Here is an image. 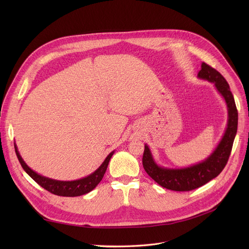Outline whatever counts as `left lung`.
I'll use <instances>...</instances> for the list:
<instances>
[{"label": "left lung", "instance_id": "8db88e82", "mask_svg": "<svg viewBox=\"0 0 249 249\" xmlns=\"http://www.w3.org/2000/svg\"><path fill=\"white\" fill-rule=\"evenodd\" d=\"M198 77L213 83L218 93L225 100L228 111L227 127L214 151L205 160L187 167L169 168L159 165L155 162L148 145H144L142 163L145 172L160 186L172 191H192L204 186L219 176L228 161L237 132L238 112L229 85L223 75L210 65L202 62Z\"/></svg>", "mask_w": 249, "mask_h": 249}]
</instances>
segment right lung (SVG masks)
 Here are the masks:
<instances>
[{
  "instance_id": "obj_1",
  "label": "right lung",
  "mask_w": 249,
  "mask_h": 249,
  "mask_svg": "<svg viewBox=\"0 0 249 249\" xmlns=\"http://www.w3.org/2000/svg\"><path fill=\"white\" fill-rule=\"evenodd\" d=\"M14 146H15L17 158L24 171L27 173L39 186H41L43 189L47 190L52 194L62 196V197H77V196H82L89 193L90 191H93L98 186L99 182L102 180L105 173L107 171V167L112 155L115 152V150L110 152L109 155L105 159L103 163L96 169V171L86 178L75 179V180H57V179L43 177L34 172L33 169H31L23 160L22 156L18 151L16 143H14Z\"/></svg>"
}]
</instances>
